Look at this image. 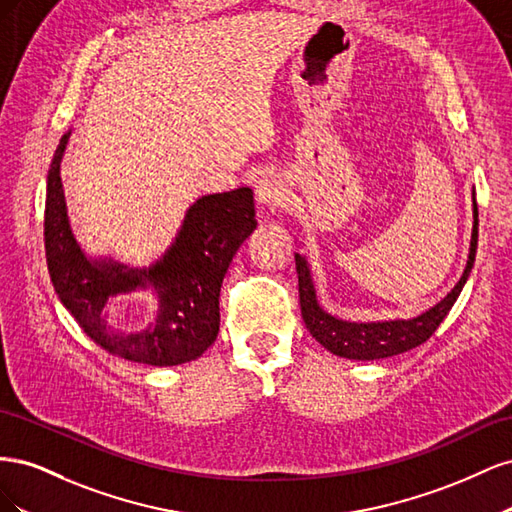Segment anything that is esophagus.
<instances>
[{"label":"esophagus","mask_w":512,"mask_h":512,"mask_svg":"<svg viewBox=\"0 0 512 512\" xmlns=\"http://www.w3.org/2000/svg\"><path fill=\"white\" fill-rule=\"evenodd\" d=\"M286 198V188L280 175L265 173L256 183V200L262 207H277Z\"/></svg>","instance_id":"obj_1"}]
</instances>
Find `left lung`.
Masks as SVG:
<instances>
[{
  "label": "left lung",
  "instance_id": "1",
  "mask_svg": "<svg viewBox=\"0 0 512 512\" xmlns=\"http://www.w3.org/2000/svg\"><path fill=\"white\" fill-rule=\"evenodd\" d=\"M476 245H478V211H476V198H474V228H472V241H470V256L466 271H463L457 286L446 294V297L433 305L429 312L416 316L412 320H389V322H348L339 320L324 309L316 301V290L309 267L301 254H294L297 262V275H299V299H301V314L305 320V327L309 329L318 342L329 352L344 356V359L356 361H374L386 359V356L408 352L416 346L425 344L427 339L440 327V322L451 312L461 288L466 286L468 275L474 267L476 258Z\"/></svg>",
  "mask_w": 512,
  "mask_h": 512
}]
</instances>
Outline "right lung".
I'll list each match as a JSON object with an SVG mask.
<instances>
[{
	"label": "right lung",
	"instance_id": "right-lung-1",
	"mask_svg": "<svg viewBox=\"0 0 512 512\" xmlns=\"http://www.w3.org/2000/svg\"><path fill=\"white\" fill-rule=\"evenodd\" d=\"M70 132L61 136L46 177L44 247L61 303L98 346L134 363L181 365L198 359L220 331V288L241 243L256 228L254 192L239 188L198 198L170 250L149 269L89 260L76 243L59 166ZM151 285L159 294L157 322L141 334L107 327L101 316L115 293Z\"/></svg>",
	"mask_w": 512,
	"mask_h": 512
}]
</instances>
